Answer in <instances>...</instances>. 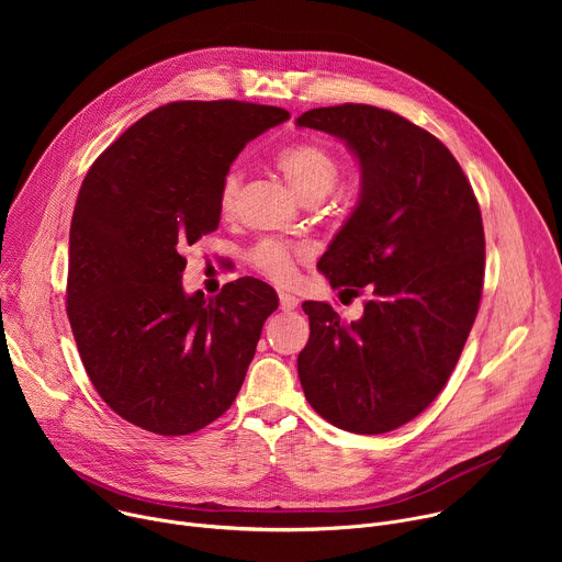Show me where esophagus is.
<instances>
[{
  "instance_id": "obj_1",
  "label": "esophagus",
  "mask_w": 562,
  "mask_h": 562,
  "mask_svg": "<svg viewBox=\"0 0 562 562\" xmlns=\"http://www.w3.org/2000/svg\"><path fill=\"white\" fill-rule=\"evenodd\" d=\"M295 306H297V297L291 295V293L280 291V308H282V311H293Z\"/></svg>"
}]
</instances>
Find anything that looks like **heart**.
Wrapping results in <instances>:
<instances>
[{
	"instance_id": "1",
	"label": "heart",
	"mask_w": 562,
	"mask_h": 562,
	"mask_svg": "<svg viewBox=\"0 0 562 562\" xmlns=\"http://www.w3.org/2000/svg\"><path fill=\"white\" fill-rule=\"evenodd\" d=\"M273 162L293 193L304 202L327 198L336 189L342 173L340 157L319 142L289 144L276 153ZM239 187H243V176L237 171H228L220 187V209L224 215L235 211ZM304 256L306 254L300 247L278 243V239H265L251 251V262L269 280L284 284L293 280L295 262Z\"/></svg>"
}]
</instances>
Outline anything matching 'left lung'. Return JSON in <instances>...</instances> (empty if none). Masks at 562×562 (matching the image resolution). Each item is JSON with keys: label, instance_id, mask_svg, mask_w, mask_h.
<instances>
[{"label": "left lung", "instance_id": "left-lung-1", "mask_svg": "<svg viewBox=\"0 0 562 562\" xmlns=\"http://www.w3.org/2000/svg\"><path fill=\"white\" fill-rule=\"evenodd\" d=\"M297 126L340 137L360 162V200L319 258L331 286L369 300L356 323L304 302L297 356L308 405L351 434H384L423 414L473 327L485 231L469 180L429 131L369 104L311 109Z\"/></svg>", "mask_w": 562, "mask_h": 562}]
</instances>
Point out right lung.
Here are the masks:
<instances>
[{
  "instance_id": "obj_1",
  "label": "right lung",
  "mask_w": 562,
  "mask_h": 562,
  "mask_svg": "<svg viewBox=\"0 0 562 562\" xmlns=\"http://www.w3.org/2000/svg\"><path fill=\"white\" fill-rule=\"evenodd\" d=\"M289 117L235 100L171 102L89 169L70 222L66 313L93 386L131 425L193 434L243 386L278 295L256 278L189 295L182 251L217 228L237 153Z\"/></svg>"
}]
</instances>
